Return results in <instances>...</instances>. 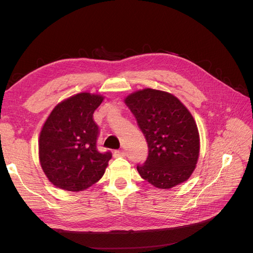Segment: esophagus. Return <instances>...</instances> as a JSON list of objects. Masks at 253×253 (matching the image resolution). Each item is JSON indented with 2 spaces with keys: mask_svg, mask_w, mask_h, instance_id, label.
<instances>
[{
  "mask_svg": "<svg viewBox=\"0 0 253 253\" xmlns=\"http://www.w3.org/2000/svg\"><path fill=\"white\" fill-rule=\"evenodd\" d=\"M114 156L115 157H125L126 152L124 150H116L114 152Z\"/></svg>",
  "mask_w": 253,
  "mask_h": 253,
  "instance_id": "obj_1",
  "label": "esophagus"
}]
</instances>
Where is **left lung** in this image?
<instances>
[{"instance_id": "obj_1", "label": "left lung", "mask_w": 253, "mask_h": 253, "mask_svg": "<svg viewBox=\"0 0 253 253\" xmlns=\"http://www.w3.org/2000/svg\"><path fill=\"white\" fill-rule=\"evenodd\" d=\"M148 143L143 179L158 189H171L189 179L200 156V133L189 110L168 91L143 88L125 98Z\"/></svg>"}]
</instances>
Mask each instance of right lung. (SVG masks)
<instances>
[{
  "mask_svg": "<svg viewBox=\"0 0 253 253\" xmlns=\"http://www.w3.org/2000/svg\"><path fill=\"white\" fill-rule=\"evenodd\" d=\"M104 97L79 93L58 103L44 122L39 137V160L53 186L72 192L91 187L100 179L112 153L97 150L95 110Z\"/></svg>",
  "mask_w": 253,
  "mask_h": 253,
  "instance_id": "1",
  "label": "right lung"
}]
</instances>
